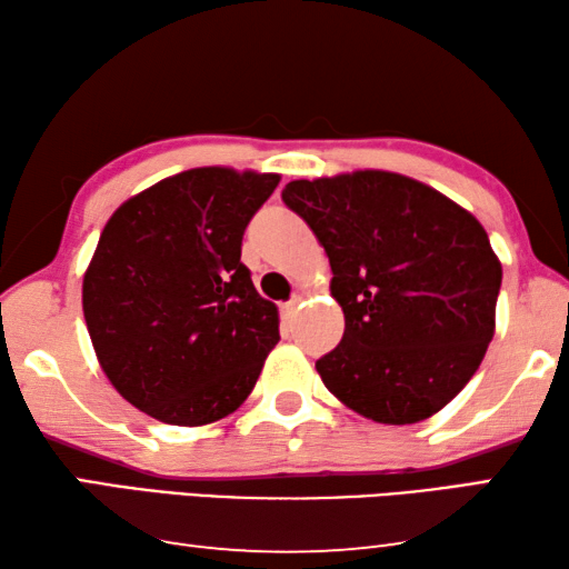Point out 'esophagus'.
<instances>
[{
    "label": "esophagus",
    "instance_id": "obj_1",
    "mask_svg": "<svg viewBox=\"0 0 569 569\" xmlns=\"http://www.w3.org/2000/svg\"><path fill=\"white\" fill-rule=\"evenodd\" d=\"M298 303H301V298H293V301H288V303H283L281 306V311H283V316L288 318V316H293L296 313V308H298Z\"/></svg>",
    "mask_w": 569,
    "mask_h": 569
}]
</instances>
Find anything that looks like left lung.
<instances>
[{
  "instance_id": "8db88e82",
  "label": "left lung",
  "mask_w": 569,
  "mask_h": 569,
  "mask_svg": "<svg viewBox=\"0 0 569 569\" xmlns=\"http://www.w3.org/2000/svg\"><path fill=\"white\" fill-rule=\"evenodd\" d=\"M283 201L326 249L346 316L320 380L386 426L436 416L495 336L502 266L482 223L432 186L378 169L291 181Z\"/></svg>"
}]
</instances>
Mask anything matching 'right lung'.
Returning a JSON list of instances; mask_svg holds the SVG:
<instances>
[{
    "label": "right lung",
    "mask_w": 569,
    "mask_h": 569,
    "mask_svg": "<svg viewBox=\"0 0 569 569\" xmlns=\"http://www.w3.org/2000/svg\"><path fill=\"white\" fill-rule=\"evenodd\" d=\"M278 173L201 167L111 213L81 283L91 346L123 400L169 426H209L251 396L278 308L241 263Z\"/></svg>",
    "instance_id": "1"
}]
</instances>
